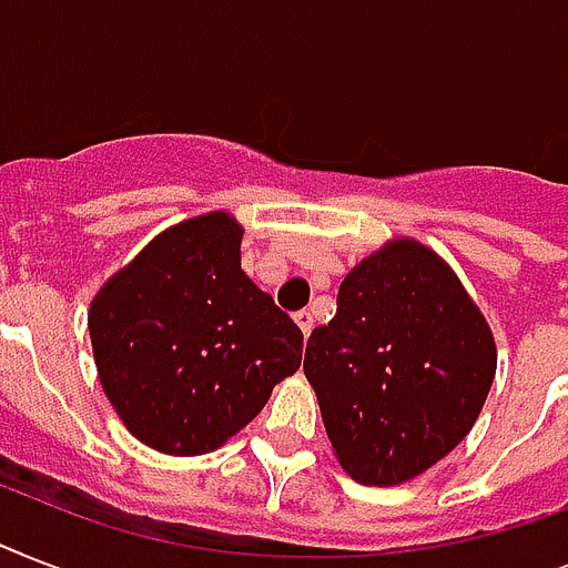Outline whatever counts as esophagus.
Segmentation results:
<instances>
[{"instance_id":"obj_1","label":"esophagus","mask_w":568,"mask_h":568,"mask_svg":"<svg viewBox=\"0 0 568 568\" xmlns=\"http://www.w3.org/2000/svg\"><path fill=\"white\" fill-rule=\"evenodd\" d=\"M294 321H297V327L303 329V336H310V333H312V321H315V318H312V312L310 310H301V312H297V315H294Z\"/></svg>"}]
</instances>
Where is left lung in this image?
Returning <instances> with one entry per match:
<instances>
[{
  "mask_svg": "<svg viewBox=\"0 0 568 568\" xmlns=\"http://www.w3.org/2000/svg\"><path fill=\"white\" fill-rule=\"evenodd\" d=\"M303 372L336 459L368 486L413 480L475 427L495 379L493 329L448 262L388 241L338 285Z\"/></svg>",
  "mask_w": 568,
  "mask_h": 568,
  "instance_id": "1",
  "label": "left lung"
}]
</instances>
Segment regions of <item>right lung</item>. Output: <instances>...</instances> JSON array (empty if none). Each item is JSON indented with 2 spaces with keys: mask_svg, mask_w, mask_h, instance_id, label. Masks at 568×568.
I'll return each mask as SVG.
<instances>
[{
  "mask_svg": "<svg viewBox=\"0 0 568 568\" xmlns=\"http://www.w3.org/2000/svg\"><path fill=\"white\" fill-rule=\"evenodd\" d=\"M241 235L226 212L176 223L88 312L102 392L162 454L221 448L301 368V327L241 271Z\"/></svg>",
  "mask_w": 568,
  "mask_h": 568,
  "instance_id": "add662e5",
  "label": "right lung"
}]
</instances>
